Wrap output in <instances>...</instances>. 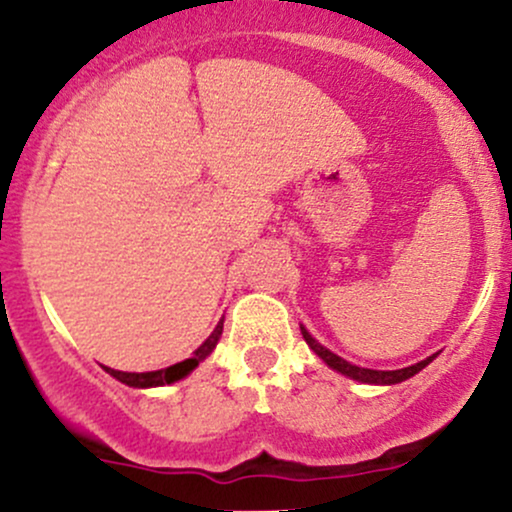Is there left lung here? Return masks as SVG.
Returning <instances> with one entry per match:
<instances>
[{
  "mask_svg": "<svg viewBox=\"0 0 512 512\" xmlns=\"http://www.w3.org/2000/svg\"><path fill=\"white\" fill-rule=\"evenodd\" d=\"M301 334H303L305 342H308L310 349H313L315 354L320 356L322 361H325L327 366H330L332 370H337V373L346 375V378L358 380V383H368V385H397V383H404V380H409L411 375H416V373H419V370H424V368L428 366V363H431L433 358L438 356V354H433V356L424 358V361L414 363V366L399 368V370H373V368H361V366H354V363L344 361L342 356L332 354V351L327 349V346H322L320 342H317V339L313 337V334H310L308 330H305L303 325H301Z\"/></svg>",
  "mask_w": 512,
  "mask_h": 512,
  "instance_id": "obj_1",
  "label": "left lung"
}]
</instances>
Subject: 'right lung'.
Here are the masks:
<instances>
[{
	"mask_svg": "<svg viewBox=\"0 0 512 512\" xmlns=\"http://www.w3.org/2000/svg\"><path fill=\"white\" fill-rule=\"evenodd\" d=\"M221 332H223V320H219V325H216L214 332L204 339V344L199 346L195 354H192V358H185V361L175 363V366H168L161 370H146V373H125V370H115L108 366L103 368L105 373H110L115 380H120V383H125L129 387H163L170 383H178V380L187 378V375H190L192 370H195L199 363H202L204 358L216 349V344H219L221 339Z\"/></svg>",
	"mask_w": 512,
	"mask_h": 512,
	"instance_id": "add662e5",
	"label": "right lung"
}]
</instances>
